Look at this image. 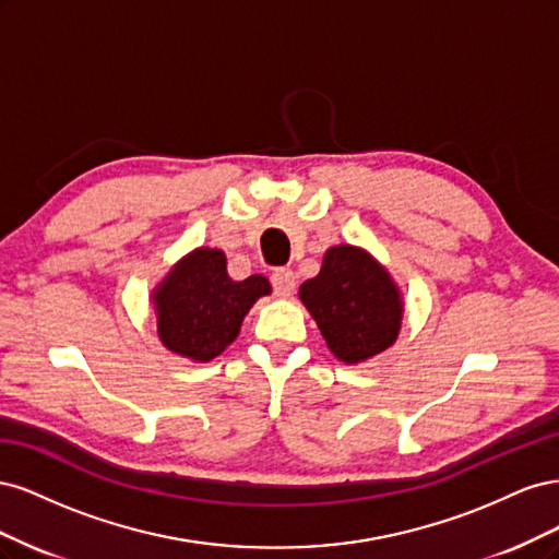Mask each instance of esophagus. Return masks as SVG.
I'll use <instances>...</instances> for the list:
<instances>
[{
    "label": "esophagus",
    "instance_id": "esophagus-1",
    "mask_svg": "<svg viewBox=\"0 0 559 559\" xmlns=\"http://www.w3.org/2000/svg\"><path fill=\"white\" fill-rule=\"evenodd\" d=\"M270 282H273V292L280 298H289L296 289V277L289 267H277Z\"/></svg>",
    "mask_w": 559,
    "mask_h": 559
}]
</instances>
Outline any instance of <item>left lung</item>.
<instances>
[{"label":"left lung","mask_w":559,"mask_h":559,"mask_svg":"<svg viewBox=\"0 0 559 559\" xmlns=\"http://www.w3.org/2000/svg\"><path fill=\"white\" fill-rule=\"evenodd\" d=\"M298 294L331 352L345 364L376 357L396 341L403 314L396 286L357 247L329 249L319 275L302 282Z\"/></svg>","instance_id":"obj_1"}]
</instances>
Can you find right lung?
<instances>
[{"instance_id":"right-lung-1","label":"right lung","mask_w":559,"mask_h":559,"mask_svg":"<svg viewBox=\"0 0 559 559\" xmlns=\"http://www.w3.org/2000/svg\"><path fill=\"white\" fill-rule=\"evenodd\" d=\"M267 294L263 275L233 282L224 251L195 249L156 292L160 341L181 357L210 361L238 337L249 308Z\"/></svg>"}]
</instances>
